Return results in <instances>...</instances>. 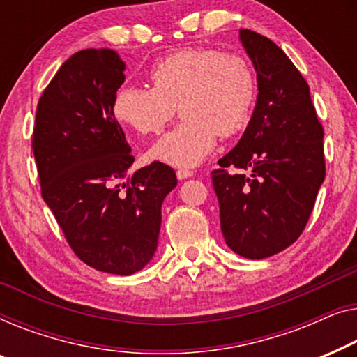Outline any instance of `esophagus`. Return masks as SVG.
Returning a JSON list of instances; mask_svg holds the SVG:
<instances>
[{
  "label": "esophagus",
  "instance_id": "esophagus-1",
  "mask_svg": "<svg viewBox=\"0 0 357 357\" xmlns=\"http://www.w3.org/2000/svg\"><path fill=\"white\" fill-rule=\"evenodd\" d=\"M176 176H178V179H188V178L194 176V172H190V169H185V168H181L176 172Z\"/></svg>",
  "mask_w": 357,
  "mask_h": 357
}]
</instances>
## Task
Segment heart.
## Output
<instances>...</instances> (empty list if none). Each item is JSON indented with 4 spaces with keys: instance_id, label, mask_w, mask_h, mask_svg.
<instances>
[{
    "instance_id": "1",
    "label": "heart",
    "mask_w": 357,
    "mask_h": 357,
    "mask_svg": "<svg viewBox=\"0 0 357 357\" xmlns=\"http://www.w3.org/2000/svg\"><path fill=\"white\" fill-rule=\"evenodd\" d=\"M152 87L123 85L113 114L140 135L162 132L176 107L183 121L150 149L149 158L169 167L202 163L218 135L234 137L249 126L257 100V80L249 61L215 48H184L150 68Z\"/></svg>"
}]
</instances>
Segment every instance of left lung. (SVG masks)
Instances as JSON below:
<instances>
[{
	"label": "left lung",
	"mask_w": 357,
	"mask_h": 357,
	"mask_svg": "<svg viewBox=\"0 0 357 357\" xmlns=\"http://www.w3.org/2000/svg\"><path fill=\"white\" fill-rule=\"evenodd\" d=\"M239 38L257 73V103L212 183L228 248L259 260L284 250L307 225L325 179L324 128L283 50L248 29Z\"/></svg>",
	"instance_id": "obj_1"
}]
</instances>
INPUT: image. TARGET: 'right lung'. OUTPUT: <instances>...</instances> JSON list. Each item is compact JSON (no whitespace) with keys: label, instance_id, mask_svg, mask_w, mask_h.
Instances as JSON below:
<instances>
[{"label":"right lung","instance_id":"add662e5","mask_svg":"<svg viewBox=\"0 0 357 357\" xmlns=\"http://www.w3.org/2000/svg\"><path fill=\"white\" fill-rule=\"evenodd\" d=\"M124 68L113 50L74 53L38 100L32 137L42 197L68 244L89 267L113 275L152 260L162 204L178 184L160 162L128 174L134 157L113 114Z\"/></svg>","mask_w":357,"mask_h":357}]
</instances>
